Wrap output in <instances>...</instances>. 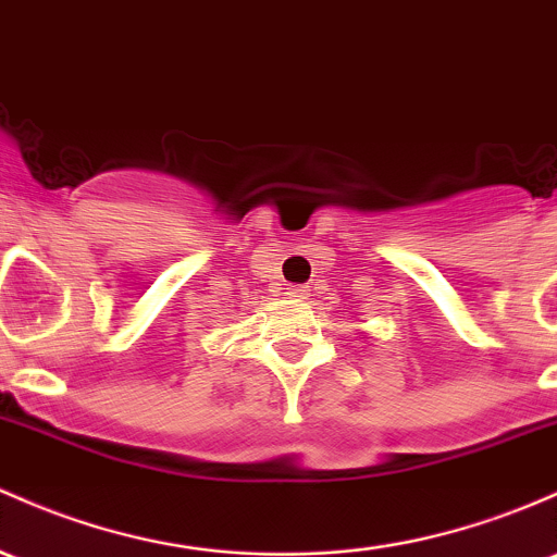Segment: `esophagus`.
<instances>
[{"label": "esophagus", "instance_id": "34e87169", "mask_svg": "<svg viewBox=\"0 0 557 557\" xmlns=\"http://www.w3.org/2000/svg\"><path fill=\"white\" fill-rule=\"evenodd\" d=\"M288 296H290V298H307V296H309V290L304 288V285H290V288H288Z\"/></svg>", "mask_w": 557, "mask_h": 557}]
</instances>
